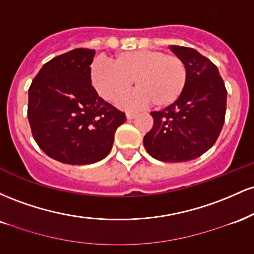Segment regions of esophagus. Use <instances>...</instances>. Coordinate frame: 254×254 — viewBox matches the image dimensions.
Here are the masks:
<instances>
[{"label":"esophagus","mask_w":254,"mask_h":254,"mask_svg":"<svg viewBox=\"0 0 254 254\" xmlns=\"http://www.w3.org/2000/svg\"><path fill=\"white\" fill-rule=\"evenodd\" d=\"M136 116H137L136 112H130V111H127V119L135 118Z\"/></svg>","instance_id":"34e87169"}]
</instances>
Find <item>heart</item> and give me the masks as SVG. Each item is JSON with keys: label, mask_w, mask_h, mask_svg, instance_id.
<instances>
[{"label": "heart", "mask_w": 254, "mask_h": 254, "mask_svg": "<svg viewBox=\"0 0 254 254\" xmlns=\"http://www.w3.org/2000/svg\"><path fill=\"white\" fill-rule=\"evenodd\" d=\"M113 64L93 61L90 78L99 94L107 101L118 100L135 80L133 94L122 99L125 107L153 104L157 109L174 104L188 82V68L180 57L159 50H136L116 55Z\"/></svg>", "instance_id": "obj_1"}]
</instances>
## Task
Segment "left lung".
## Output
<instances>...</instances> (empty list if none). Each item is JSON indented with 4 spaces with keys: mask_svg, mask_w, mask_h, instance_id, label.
<instances>
[{
    "mask_svg": "<svg viewBox=\"0 0 254 254\" xmlns=\"http://www.w3.org/2000/svg\"><path fill=\"white\" fill-rule=\"evenodd\" d=\"M171 50L185 63L188 82L176 103L150 112L154 124L143 143L160 161H190L217 141L226 117L227 89L209 58L186 46L172 45Z\"/></svg>",
    "mask_w": 254,
    "mask_h": 254,
    "instance_id": "left-lung-1",
    "label": "left lung"
}]
</instances>
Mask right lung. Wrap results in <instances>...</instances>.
<instances>
[{
    "label": "right lung",
    "mask_w": 254,
    "mask_h": 254,
    "mask_svg": "<svg viewBox=\"0 0 254 254\" xmlns=\"http://www.w3.org/2000/svg\"><path fill=\"white\" fill-rule=\"evenodd\" d=\"M95 51L75 49L43 65L28 88L27 117L34 141L63 164L100 161L112 149L124 112L98 95L90 80Z\"/></svg>",
    "instance_id": "right-lung-1"
}]
</instances>
